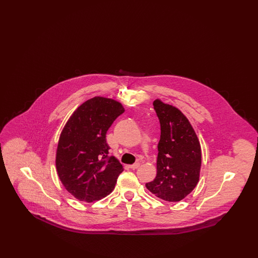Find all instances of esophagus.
Here are the masks:
<instances>
[{
    "instance_id": "1",
    "label": "esophagus",
    "mask_w": 258,
    "mask_h": 258,
    "mask_svg": "<svg viewBox=\"0 0 258 258\" xmlns=\"http://www.w3.org/2000/svg\"><path fill=\"white\" fill-rule=\"evenodd\" d=\"M139 166H140V163H139V162H135V164L130 165V167H131L132 169H137Z\"/></svg>"
}]
</instances>
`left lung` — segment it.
I'll list each match as a JSON object with an SVG mask.
<instances>
[{
    "label": "left lung",
    "mask_w": 258,
    "mask_h": 258,
    "mask_svg": "<svg viewBox=\"0 0 258 258\" xmlns=\"http://www.w3.org/2000/svg\"><path fill=\"white\" fill-rule=\"evenodd\" d=\"M160 119L157 176L146 187L160 199L178 202L197 186L201 168V146L182 111L160 99L153 102Z\"/></svg>",
    "instance_id": "left-lung-1"
}]
</instances>
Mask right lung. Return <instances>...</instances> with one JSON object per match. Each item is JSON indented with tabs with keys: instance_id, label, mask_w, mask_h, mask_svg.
I'll return each instance as SVG.
<instances>
[{
	"instance_id": "1",
	"label": "right lung",
	"mask_w": 258,
	"mask_h": 258,
	"mask_svg": "<svg viewBox=\"0 0 258 258\" xmlns=\"http://www.w3.org/2000/svg\"><path fill=\"white\" fill-rule=\"evenodd\" d=\"M121 102L95 97L76 108L61 131L56 169L64 188L79 201H98L113 191L123 165L108 157L106 132L123 113Z\"/></svg>"
}]
</instances>
